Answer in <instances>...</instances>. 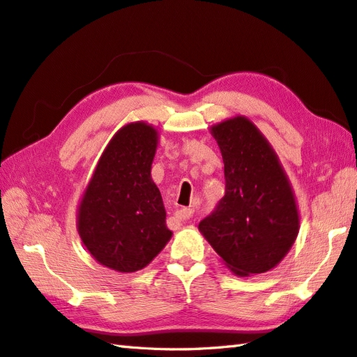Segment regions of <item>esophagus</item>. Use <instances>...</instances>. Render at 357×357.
I'll return each mask as SVG.
<instances>
[{
	"label": "esophagus",
	"mask_w": 357,
	"mask_h": 357,
	"mask_svg": "<svg viewBox=\"0 0 357 357\" xmlns=\"http://www.w3.org/2000/svg\"><path fill=\"white\" fill-rule=\"evenodd\" d=\"M193 214H195V209H191V208H181L175 213L176 218L181 222H187V220H190V218H193Z\"/></svg>",
	"instance_id": "1"
}]
</instances>
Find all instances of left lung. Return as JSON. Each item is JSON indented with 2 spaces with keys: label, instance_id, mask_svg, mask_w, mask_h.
<instances>
[{
  "label": "left lung",
  "instance_id": "left-lung-1",
  "mask_svg": "<svg viewBox=\"0 0 357 357\" xmlns=\"http://www.w3.org/2000/svg\"><path fill=\"white\" fill-rule=\"evenodd\" d=\"M225 162L226 191L199 231L236 276L274 268L294 244L298 209L276 152L248 117L211 126Z\"/></svg>",
  "mask_w": 357,
  "mask_h": 357
}]
</instances>
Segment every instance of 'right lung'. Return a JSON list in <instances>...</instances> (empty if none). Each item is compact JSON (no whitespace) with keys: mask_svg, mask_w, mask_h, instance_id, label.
<instances>
[{"mask_svg":"<svg viewBox=\"0 0 357 357\" xmlns=\"http://www.w3.org/2000/svg\"><path fill=\"white\" fill-rule=\"evenodd\" d=\"M158 131L144 122L119 130L100 155L78 206V234L99 264L121 273L144 268L172 236L151 176Z\"/></svg>","mask_w":357,"mask_h":357,"instance_id":"obj_1","label":"right lung"}]
</instances>
